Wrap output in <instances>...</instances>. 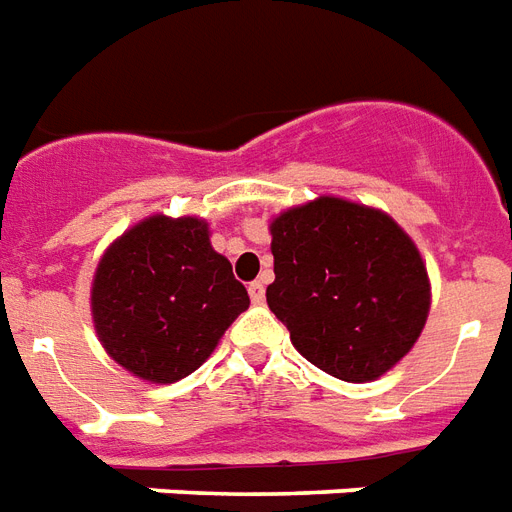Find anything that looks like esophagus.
<instances>
[{"label": "esophagus", "mask_w": 512, "mask_h": 512, "mask_svg": "<svg viewBox=\"0 0 512 512\" xmlns=\"http://www.w3.org/2000/svg\"><path fill=\"white\" fill-rule=\"evenodd\" d=\"M249 298H252V304H263L266 301V287H263V282H249Z\"/></svg>", "instance_id": "34e87169"}]
</instances>
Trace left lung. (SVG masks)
Here are the masks:
<instances>
[{
	"label": "left lung",
	"instance_id": "left-lung-1",
	"mask_svg": "<svg viewBox=\"0 0 512 512\" xmlns=\"http://www.w3.org/2000/svg\"><path fill=\"white\" fill-rule=\"evenodd\" d=\"M271 312L331 377L366 382L410 352L429 317V276L388 214L320 198L271 222Z\"/></svg>",
	"mask_w": 512,
	"mask_h": 512
}]
</instances>
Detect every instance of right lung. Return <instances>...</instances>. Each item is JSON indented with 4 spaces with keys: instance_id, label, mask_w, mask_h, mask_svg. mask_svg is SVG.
Returning <instances> with one entry per match:
<instances>
[{
    "instance_id": "1",
    "label": "right lung",
    "mask_w": 512,
    "mask_h": 512,
    "mask_svg": "<svg viewBox=\"0 0 512 512\" xmlns=\"http://www.w3.org/2000/svg\"><path fill=\"white\" fill-rule=\"evenodd\" d=\"M246 306V287L195 217H151L132 227L105 252L92 287L102 347L151 382L195 372Z\"/></svg>"
}]
</instances>
